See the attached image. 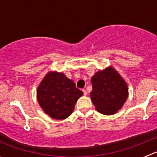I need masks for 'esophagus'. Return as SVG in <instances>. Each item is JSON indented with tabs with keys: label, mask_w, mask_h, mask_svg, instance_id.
<instances>
[{
	"label": "esophagus",
	"mask_w": 157,
	"mask_h": 157,
	"mask_svg": "<svg viewBox=\"0 0 157 157\" xmlns=\"http://www.w3.org/2000/svg\"><path fill=\"white\" fill-rule=\"evenodd\" d=\"M82 91H83V95H84V96H86V95H87V92H86V90H85V89H83V90H82Z\"/></svg>",
	"instance_id": "esophagus-1"
}]
</instances>
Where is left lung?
Returning <instances> with one entry per match:
<instances>
[{
  "instance_id": "8db88e82",
  "label": "left lung",
  "mask_w": 157,
  "mask_h": 157,
  "mask_svg": "<svg viewBox=\"0 0 157 157\" xmlns=\"http://www.w3.org/2000/svg\"><path fill=\"white\" fill-rule=\"evenodd\" d=\"M91 83L92 102L96 110L103 115L116 113L127 100V83L112 67L96 72L91 78Z\"/></svg>"
}]
</instances>
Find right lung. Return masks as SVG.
I'll use <instances>...</instances> for the list:
<instances>
[{
  "label": "right lung",
  "instance_id": "obj_1",
  "mask_svg": "<svg viewBox=\"0 0 157 157\" xmlns=\"http://www.w3.org/2000/svg\"><path fill=\"white\" fill-rule=\"evenodd\" d=\"M83 95L74 81L63 73L48 72L37 88V100L44 112L54 119L71 115L77 99Z\"/></svg>",
  "mask_w": 157,
  "mask_h": 157
}]
</instances>
